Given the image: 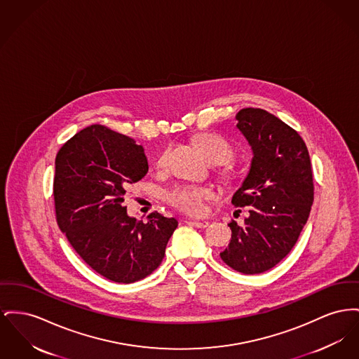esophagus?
I'll list each match as a JSON object with an SVG mask.
<instances>
[{
  "mask_svg": "<svg viewBox=\"0 0 359 359\" xmlns=\"http://www.w3.org/2000/svg\"><path fill=\"white\" fill-rule=\"evenodd\" d=\"M189 225L191 226H195V228H199V229H205V228H208L209 225H210V222H208V221H189L187 222Z\"/></svg>",
  "mask_w": 359,
  "mask_h": 359,
  "instance_id": "34e87169",
  "label": "esophagus"
}]
</instances>
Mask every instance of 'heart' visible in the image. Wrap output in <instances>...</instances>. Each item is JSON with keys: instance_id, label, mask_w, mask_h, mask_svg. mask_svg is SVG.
Masks as SVG:
<instances>
[{"instance_id": "b5f03b06", "label": "heart", "mask_w": 359, "mask_h": 359, "mask_svg": "<svg viewBox=\"0 0 359 359\" xmlns=\"http://www.w3.org/2000/svg\"><path fill=\"white\" fill-rule=\"evenodd\" d=\"M199 147L203 149L209 160L215 164H225L233 158V147L221 135L205 134L198 140ZM169 148L164 149L157 157V167L165 168L168 165ZM215 196V192L210 187L199 186H180L168 194L169 203L177 210L189 215L201 217L208 211V202Z\"/></svg>"}]
</instances>
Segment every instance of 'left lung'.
<instances>
[{"mask_svg": "<svg viewBox=\"0 0 359 359\" xmlns=\"http://www.w3.org/2000/svg\"><path fill=\"white\" fill-rule=\"evenodd\" d=\"M237 128L253 151L251 168L234 192V208L250 206L244 226L229 224L232 240L219 253L233 270L260 274L294 247L313 203V176L304 140L262 108H243Z\"/></svg>", "mask_w": 359, "mask_h": 359, "instance_id": "8db88e82", "label": "left lung"}]
</instances>
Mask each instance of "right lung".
Instances as JSON below:
<instances>
[{"instance_id":"add662e5","label":"right lung","mask_w":359,"mask_h":359,"mask_svg":"<svg viewBox=\"0 0 359 359\" xmlns=\"http://www.w3.org/2000/svg\"><path fill=\"white\" fill-rule=\"evenodd\" d=\"M144 148L102 125L79 131L55 157L54 203L60 229L97 274L133 283L163 262L175 218L154 211L148 221L122 206L128 184L148 173Z\"/></svg>"}]
</instances>
